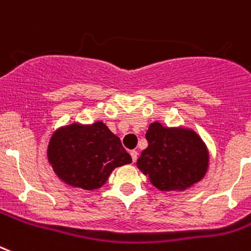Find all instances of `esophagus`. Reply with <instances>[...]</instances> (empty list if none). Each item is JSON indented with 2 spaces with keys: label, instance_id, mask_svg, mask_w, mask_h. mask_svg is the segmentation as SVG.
I'll return each instance as SVG.
<instances>
[{
  "label": "esophagus",
  "instance_id": "1",
  "mask_svg": "<svg viewBox=\"0 0 251 251\" xmlns=\"http://www.w3.org/2000/svg\"><path fill=\"white\" fill-rule=\"evenodd\" d=\"M137 155H138L137 151H136V150H132L131 157H132V160H133V162H136V160H137Z\"/></svg>",
  "mask_w": 251,
  "mask_h": 251
}]
</instances>
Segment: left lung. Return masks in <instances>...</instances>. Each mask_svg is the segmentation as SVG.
Listing matches in <instances>:
<instances>
[{
  "instance_id": "obj_1",
  "label": "left lung",
  "mask_w": 251,
  "mask_h": 251,
  "mask_svg": "<svg viewBox=\"0 0 251 251\" xmlns=\"http://www.w3.org/2000/svg\"><path fill=\"white\" fill-rule=\"evenodd\" d=\"M146 140L149 145L136 164L157 189L182 192L205 177L210 155L197 132L154 122L146 132Z\"/></svg>"
}]
</instances>
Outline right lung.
<instances>
[{
    "mask_svg": "<svg viewBox=\"0 0 251 251\" xmlns=\"http://www.w3.org/2000/svg\"><path fill=\"white\" fill-rule=\"evenodd\" d=\"M48 160L67 185L93 190L101 188L116 167L132 162L120 138L103 122L72 123L50 137Z\"/></svg>",
    "mask_w": 251,
    "mask_h": 251,
    "instance_id": "1",
    "label": "right lung"
}]
</instances>
